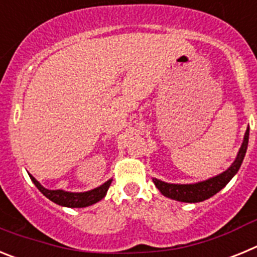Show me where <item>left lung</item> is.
Listing matches in <instances>:
<instances>
[{"label":"left lung","instance_id":"8db88e82","mask_svg":"<svg viewBox=\"0 0 257 257\" xmlns=\"http://www.w3.org/2000/svg\"><path fill=\"white\" fill-rule=\"evenodd\" d=\"M248 135L249 128L247 127L243 143L240 145L237 158L226 171L221 172L217 176H213V178L207 179L205 181H199V183L196 184H170L158 180V179H153L154 185L158 188V190L162 193L163 196L167 197V198L175 199V201L197 203V202L208 199L225 187L226 184L231 180V178L238 172L240 165L243 162L244 156H246L247 145H248Z\"/></svg>","mask_w":257,"mask_h":257}]
</instances>
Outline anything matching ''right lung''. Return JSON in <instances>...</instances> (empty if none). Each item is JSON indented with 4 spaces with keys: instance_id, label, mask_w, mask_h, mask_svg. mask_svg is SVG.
<instances>
[{
    "instance_id": "obj_1",
    "label": "right lung",
    "mask_w": 257,
    "mask_h": 257,
    "mask_svg": "<svg viewBox=\"0 0 257 257\" xmlns=\"http://www.w3.org/2000/svg\"><path fill=\"white\" fill-rule=\"evenodd\" d=\"M35 184L36 187L38 188L42 194H44L46 198H49L50 201H52L56 205L64 206V207H72V208H81V207H87V206H91L96 202L101 201V199L105 197L106 192H108V188L110 187V183H112V179H109L108 181L100 185V187L95 188L92 190H88V192H82V193H73V192H65V190H50L44 188L36 180L32 175H29Z\"/></svg>"
}]
</instances>
